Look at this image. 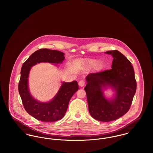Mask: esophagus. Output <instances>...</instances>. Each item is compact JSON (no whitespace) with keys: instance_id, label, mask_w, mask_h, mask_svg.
<instances>
[{"instance_id":"esophagus-1","label":"esophagus","mask_w":153,"mask_h":153,"mask_svg":"<svg viewBox=\"0 0 153 153\" xmlns=\"http://www.w3.org/2000/svg\"><path fill=\"white\" fill-rule=\"evenodd\" d=\"M85 81L84 80H83V79H82V80H80L79 81V86H81V87H84V85H85Z\"/></svg>"}]
</instances>
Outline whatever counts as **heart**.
Returning a JSON list of instances; mask_svg holds the SVG:
<instances>
[{
    "mask_svg": "<svg viewBox=\"0 0 153 153\" xmlns=\"http://www.w3.org/2000/svg\"><path fill=\"white\" fill-rule=\"evenodd\" d=\"M87 63L88 65L90 66H93L95 65L97 63V61L96 60H94V59H89L87 61ZM102 66L101 63L99 62L98 64H97V67L98 68H100L101 66Z\"/></svg>",
    "mask_w": 153,
    "mask_h": 153,
    "instance_id": "heart-1",
    "label": "heart"
}]
</instances>
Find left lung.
<instances>
[{
	"label": "left lung",
	"instance_id": "obj_1",
	"mask_svg": "<svg viewBox=\"0 0 153 153\" xmlns=\"http://www.w3.org/2000/svg\"><path fill=\"white\" fill-rule=\"evenodd\" d=\"M105 53L114 58L112 69L88 74L84 89L91 115L98 121L109 122L128 111L136 92L137 82L131 62L123 54L117 50ZM107 86L114 88L116 93L111 100L105 98L102 92L103 88Z\"/></svg>",
	"mask_w": 153,
	"mask_h": 153
}]
</instances>
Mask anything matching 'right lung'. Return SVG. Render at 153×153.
I'll return each instance as SVG.
<instances>
[{
	"label": "right lung",
	"instance_id": "obj_1",
	"mask_svg": "<svg viewBox=\"0 0 153 153\" xmlns=\"http://www.w3.org/2000/svg\"><path fill=\"white\" fill-rule=\"evenodd\" d=\"M64 53L56 50L41 49L33 53L22 65L18 89L22 104L26 112L35 118L44 122H54L65 115L69 101L78 90V82H63L58 94L52 101L41 102L31 96L28 88V76L32 66L40 62L61 64L64 60Z\"/></svg>",
	"mask_w": 153,
	"mask_h": 153
}]
</instances>
